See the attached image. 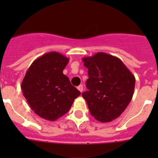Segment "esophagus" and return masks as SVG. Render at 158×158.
Masks as SVG:
<instances>
[{
    "label": "esophagus",
    "mask_w": 158,
    "mask_h": 158,
    "mask_svg": "<svg viewBox=\"0 0 158 158\" xmlns=\"http://www.w3.org/2000/svg\"><path fill=\"white\" fill-rule=\"evenodd\" d=\"M77 89L79 90V91L81 93L82 91H83V85H80L79 86H77Z\"/></svg>",
    "instance_id": "1"
}]
</instances>
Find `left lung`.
I'll list each match as a JSON object with an SVG mask.
<instances>
[{
	"label": "left lung",
	"mask_w": 158,
	"mask_h": 158,
	"mask_svg": "<svg viewBox=\"0 0 158 158\" xmlns=\"http://www.w3.org/2000/svg\"><path fill=\"white\" fill-rule=\"evenodd\" d=\"M88 69V91L82 93L90 114L102 123L118 118L130 104L135 78L119 58L99 52L82 58Z\"/></svg>",
	"instance_id": "8db88e82"
}]
</instances>
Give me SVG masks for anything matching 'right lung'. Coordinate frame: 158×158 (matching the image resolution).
Wrapping results in <instances>:
<instances>
[{"mask_svg": "<svg viewBox=\"0 0 158 158\" xmlns=\"http://www.w3.org/2000/svg\"><path fill=\"white\" fill-rule=\"evenodd\" d=\"M68 62L69 58L60 53L44 54L32 62L21 83L31 108L47 120L54 121L65 115L81 95L62 73Z\"/></svg>", "mask_w": 158, "mask_h": 158, "instance_id": "add662e5", "label": "right lung"}]
</instances>
